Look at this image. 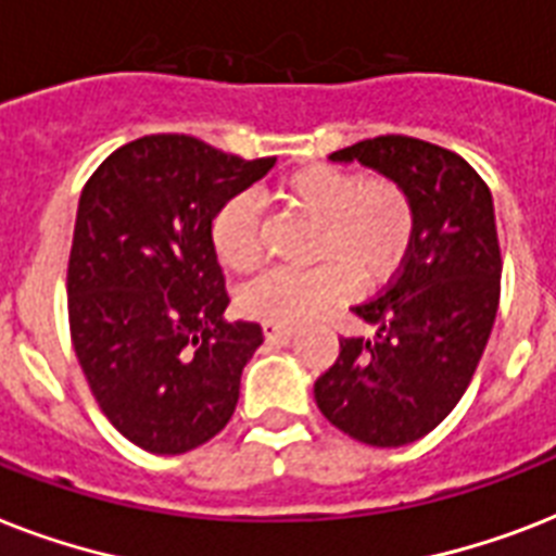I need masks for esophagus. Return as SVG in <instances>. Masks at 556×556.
<instances>
[{
  "label": "esophagus",
  "mask_w": 556,
  "mask_h": 556,
  "mask_svg": "<svg viewBox=\"0 0 556 556\" xmlns=\"http://www.w3.org/2000/svg\"><path fill=\"white\" fill-rule=\"evenodd\" d=\"M262 331H265V338H268L270 343H277V340H291L296 334L291 326H277V323H265Z\"/></svg>",
  "instance_id": "1"
}]
</instances>
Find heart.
I'll return each mask as SVG.
<instances>
[{"label":"heart","instance_id":"b5f03b06","mask_svg":"<svg viewBox=\"0 0 556 556\" xmlns=\"http://www.w3.org/2000/svg\"><path fill=\"white\" fill-rule=\"evenodd\" d=\"M282 199L323 222L317 260L308 270H270L242 288L239 308L277 326H303L343 303L355 277L378 286L401 268L415 236L413 201L395 181H366L338 167H308L282 185ZM218 262L233 274L260 268L262 242L256 210L248 195L225 201L210 225Z\"/></svg>","mask_w":556,"mask_h":556}]
</instances>
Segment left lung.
Returning a JSON list of instances; mask_svg holds the SVG:
<instances>
[{"mask_svg": "<svg viewBox=\"0 0 556 556\" xmlns=\"http://www.w3.org/2000/svg\"><path fill=\"white\" fill-rule=\"evenodd\" d=\"M329 161L395 181L413 201L415 236L397 277L352 308L375 338L340 340L314 401L352 439L401 447L447 418L491 338L502 279L493 195L456 152L406 135L369 138Z\"/></svg>", "mask_w": 556, "mask_h": 556, "instance_id": "obj_1", "label": "left lung"}]
</instances>
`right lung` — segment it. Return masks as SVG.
Returning a JSON list of instances; mask_svg holds the SVG:
<instances>
[{
	"instance_id": "1",
	"label": "right lung",
	"mask_w": 556,
	"mask_h": 556,
	"mask_svg": "<svg viewBox=\"0 0 556 556\" xmlns=\"http://www.w3.org/2000/svg\"><path fill=\"white\" fill-rule=\"evenodd\" d=\"M190 135L115 150L83 187L68 260L80 369L115 430L178 456L225 430L260 323H227L210 242L216 210L270 173Z\"/></svg>"
}]
</instances>
